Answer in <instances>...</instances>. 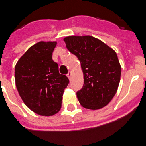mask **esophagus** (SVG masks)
Returning a JSON list of instances; mask_svg holds the SVG:
<instances>
[{
  "label": "esophagus",
  "mask_w": 146,
  "mask_h": 146,
  "mask_svg": "<svg viewBox=\"0 0 146 146\" xmlns=\"http://www.w3.org/2000/svg\"><path fill=\"white\" fill-rule=\"evenodd\" d=\"M71 76H72V71H69V73L67 74V76H68V78L70 80L71 78Z\"/></svg>",
  "instance_id": "obj_1"
}]
</instances>
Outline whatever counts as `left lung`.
<instances>
[{"mask_svg":"<svg viewBox=\"0 0 146 146\" xmlns=\"http://www.w3.org/2000/svg\"><path fill=\"white\" fill-rule=\"evenodd\" d=\"M66 48L80 62L84 85L76 92L83 107L100 110L110 103L119 87L121 66L116 51L105 43L89 36H69Z\"/></svg>","mask_w":146,"mask_h":146,"instance_id":"8db88e82","label":"left lung"}]
</instances>
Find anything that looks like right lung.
<instances>
[{
    "label": "right lung",
    "instance_id": "1",
    "mask_svg": "<svg viewBox=\"0 0 146 146\" xmlns=\"http://www.w3.org/2000/svg\"><path fill=\"white\" fill-rule=\"evenodd\" d=\"M57 41H40L27 50L15 67V80L23 101L33 113L51 116L59 112L70 80L52 60Z\"/></svg>",
    "mask_w": 146,
    "mask_h": 146
}]
</instances>
